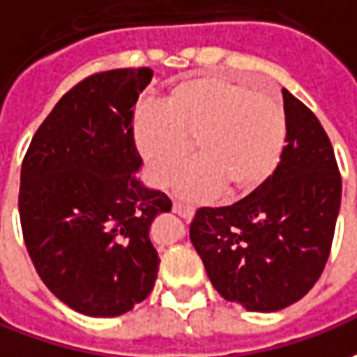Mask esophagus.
Masks as SVG:
<instances>
[{
  "label": "esophagus",
  "mask_w": 357,
  "mask_h": 357,
  "mask_svg": "<svg viewBox=\"0 0 357 357\" xmlns=\"http://www.w3.org/2000/svg\"><path fill=\"white\" fill-rule=\"evenodd\" d=\"M172 211L176 214H179V216H183V218H191L193 214H195V208L191 206V204H183V203H176L172 204Z\"/></svg>",
  "instance_id": "esophagus-1"
}]
</instances>
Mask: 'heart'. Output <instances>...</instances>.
I'll return each instance as SVG.
<instances>
[{"label":"heart","instance_id":"obj_1","mask_svg":"<svg viewBox=\"0 0 357 357\" xmlns=\"http://www.w3.org/2000/svg\"><path fill=\"white\" fill-rule=\"evenodd\" d=\"M288 123L273 94L226 75L178 81L162 106H143L133 118V139L154 183L170 185L193 153L201 158L178 179L189 199H208L226 187L249 195L280 166Z\"/></svg>","mask_w":357,"mask_h":357}]
</instances>
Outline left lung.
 <instances>
[{
	"mask_svg": "<svg viewBox=\"0 0 357 357\" xmlns=\"http://www.w3.org/2000/svg\"><path fill=\"white\" fill-rule=\"evenodd\" d=\"M288 123L280 166L230 206L199 208L189 238L224 300L271 313L307 294L326 265L342 179L315 114L284 89Z\"/></svg>",
	"mask_w": 357,
	"mask_h": 357,
	"instance_id": "8db88e82",
	"label": "left lung"
}]
</instances>
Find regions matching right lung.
<instances>
[{
	"mask_svg": "<svg viewBox=\"0 0 357 357\" xmlns=\"http://www.w3.org/2000/svg\"><path fill=\"white\" fill-rule=\"evenodd\" d=\"M153 69L86 77L61 96L24 154L19 214L42 282L75 311L118 317L153 291L149 230L172 201L137 179L133 106Z\"/></svg>",
	"mask_w": 357,
	"mask_h": 357,
	"instance_id": "1",
	"label": "right lung"
}]
</instances>
